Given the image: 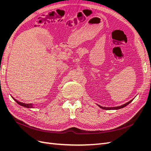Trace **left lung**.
<instances>
[{"label":"left lung","mask_w":151,"mask_h":151,"mask_svg":"<svg viewBox=\"0 0 151 151\" xmlns=\"http://www.w3.org/2000/svg\"><path fill=\"white\" fill-rule=\"evenodd\" d=\"M132 100H130V101H129V102H127V103H125V104H123V105H122V106H116V107H111V108H107V107H103V106H99V105H98V106L101 108H102V109H120V108H124L125 106H127L128 104H129V103H130L131 102H132Z\"/></svg>","instance_id":"8db88e82"}]
</instances>
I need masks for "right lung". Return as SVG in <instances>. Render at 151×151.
I'll return each mask as SVG.
<instances>
[{
  "label": "right lung",
  "instance_id": "1",
  "mask_svg": "<svg viewBox=\"0 0 151 151\" xmlns=\"http://www.w3.org/2000/svg\"><path fill=\"white\" fill-rule=\"evenodd\" d=\"M16 101V102L17 103V104H19V105H21V106H24V107H26V108H33V105H32V104L31 103H30V104H26V103H21V102H19V101H18L17 100H16V99H14Z\"/></svg>",
  "mask_w": 151,
  "mask_h": 151
}]
</instances>
